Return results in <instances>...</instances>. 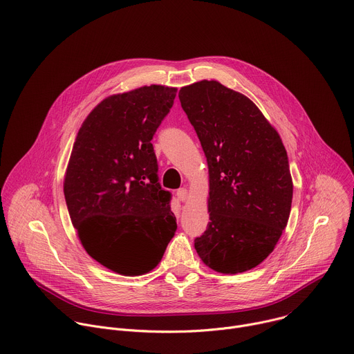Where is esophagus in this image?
I'll return each instance as SVG.
<instances>
[{
	"instance_id": "34e87169",
	"label": "esophagus",
	"mask_w": 354,
	"mask_h": 354,
	"mask_svg": "<svg viewBox=\"0 0 354 354\" xmlns=\"http://www.w3.org/2000/svg\"><path fill=\"white\" fill-rule=\"evenodd\" d=\"M176 196L181 201V202H184V201H187V198H188V189L187 188H178L177 189V192H176Z\"/></svg>"
}]
</instances>
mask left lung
I'll use <instances>...</instances> for the list:
<instances>
[{
  "mask_svg": "<svg viewBox=\"0 0 354 354\" xmlns=\"http://www.w3.org/2000/svg\"><path fill=\"white\" fill-rule=\"evenodd\" d=\"M178 97L209 169L210 222L195 250L216 272L250 270L273 251L290 216L288 152L259 109L218 81L184 86Z\"/></svg>",
  "mask_w": 354,
  "mask_h": 354,
  "instance_id": "1",
  "label": "left lung"
}]
</instances>
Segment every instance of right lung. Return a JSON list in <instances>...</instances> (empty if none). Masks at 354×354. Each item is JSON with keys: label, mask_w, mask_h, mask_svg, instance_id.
I'll return each instance as SVG.
<instances>
[{"label": "right lung", "mask_w": 354, "mask_h": 354, "mask_svg": "<svg viewBox=\"0 0 354 354\" xmlns=\"http://www.w3.org/2000/svg\"><path fill=\"white\" fill-rule=\"evenodd\" d=\"M176 92L151 85L109 96L86 117L71 152L64 180L71 222L86 252L121 274L152 270L177 230L151 142Z\"/></svg>", "instance_id": "right-lung-1"}]
</instances>
